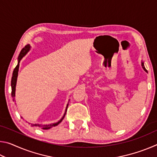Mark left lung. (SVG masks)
Masks as SVG:
<instances>
[{"label": "left lung", "instance_id": "8db88e82", "mask_svg": "<svg viewBox=\"0 0 157 157\" xmlns=\"http://www.w3.org/2000/svg\"><path fill=\"white\" fill-rule=\"evenodd\" d=\"M141 66H142V68H143V70H144L145 72H147V70H146L145 68V66H144V62H143V61H141Z\"/></svg>", "mask_w": 157, "mask_h": 157}]
</instances>
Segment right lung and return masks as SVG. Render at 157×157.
<instances>
[{"instance_id":"1","label":"right lung","mask_w":157,"mask_h":157,"mask_svg":"<svg viewBox=\"0 0 157 157\" xmlns=\"http://www.w3.org/2000/svg\"><path fill=\"white\" fill-rule=\"evenodd\" d=\"M30 48L31 46H30V44H28L27 46H25V48H23L21 50V51L20 52L19 55H18V63L17 66H16L15 68L14 69V71H13V73H12V80H11V87H12V99L13 101H15V92H16V86H17V78H18V68H19V63L21 62V60L22 59V58L25 56V55L27 54V53L30 51ZM68 102H69V100H68ZM68 102L67 105H66V109H65V112L64 114H63V116H62V118L60 119V120L57 122V123H52V124H31V126L32 127H41V129H48L52 128V127H55V126H57V124H59L62 121V120L63 119V118L65 117V115L66 113V111H67V108H68ZM21 118H23V117H21ZM30 124V123H29Z\"/></svg>"}]
</instances>
